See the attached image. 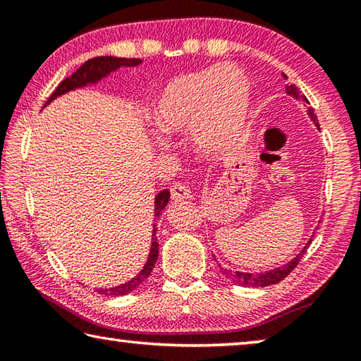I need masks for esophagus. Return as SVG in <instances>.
Returning a JSON list of instances; mask_svg holds the SVG:
<instances>
[{"label":"esophagus","instance_id":"esophagus-1","mask_svg":"<svg viewBox=\"0 0 361 361\" xmlns=\"http://www.w3.org/2000/svg\"><path fill=\"white\" fill-rule=\"evenodd\" d=\"M170 195H172L173 200L189 199V195H191V189H189L185 183H173V185L170 186Z\"/></svg>","mask_w":361,"mask_h":361}]
</instances>
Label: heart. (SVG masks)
Listing matches in <instances>:
<instances>
[{
	"label": "heart",
	"mask_w": 361,
	"mask_h": 361,
	"mask_svg": "<svg viewBox=\"0 0 361 361\" xmlns=\"http://www.w3.org/2000/svg\"><path fill=\"white\" fill-rule=\"evenodd\" d=\"M250 106V81L234 65L186 73L157 97L152 121L164 137L191 132L204 154H221L240 138Z\"/></svg>",
	"instance_id": "heart-1"
}]
</instances>
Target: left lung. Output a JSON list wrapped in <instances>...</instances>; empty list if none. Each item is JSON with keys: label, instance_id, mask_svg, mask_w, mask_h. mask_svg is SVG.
Instances as JSON below:
<instances>
[{"label": "left lung", "instance_id": "obj_1", "mask_svg": "<svg viewBox=\"0 0 361 361\" xmlns=\"http://www.w3.org/2000/svg\"><path fill=\"white\" fill-rule=\"evenodd\" d=\"M283 78L286 79V75H283ZM286 94L293 95V97H295V99H302L304 102H307V99H305V97H304L301 92H299V89L296 87L295 84L286 85ZM309 116H310V118H312V121L315 122V126L320 129L319 121H317V116L314 114L312 109H309ZM310 242H312V239L309 240L307 245L304 247L302 252L299 253L295 259L290 261V262H286V264L282 266V267L272 269V271L264 272V274H245V272H231V271H224V274L232 280V282L239 283V285H242V286H269V285H276V283H279V282H282V280H283L286 276H290V272L293 271V269H295V267L299 264V261H301L302 255H304L305 252H307Z\"/></svg>", "mask_w": 361, "mask_h": 361}]
</instances>
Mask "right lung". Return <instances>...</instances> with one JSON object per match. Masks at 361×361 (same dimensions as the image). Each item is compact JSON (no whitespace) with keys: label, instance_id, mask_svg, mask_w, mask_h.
<instances>
[{"label":"right lung","instance_id":"add662e5","mask_svg":"<svg viewBox=\"0 0 361 361\" xmlns=\"http://www.w3.org/2000/svg\"><path fill=\"white\" fill-rule=\"evenodd\" d=\"M140 63H142V60H140V59H121V57H105V56L90 59V60H87V62H84L81 66H79V68L75 73H73L71 76L65 78L63 81L57 85V89L54 90L52 95L47 99L46 105L49 102H52L54 99H56V97L68 92V90H73L76 87H82V85H85V84L100 81L103 76H106L108 73L121 68V66H137ZM169 197H170V192L167 191V189H164V191H161L156 195V199H154V219L159 215H161L164 209L167 207ZM156 226L157 224H154V234H156ZM154 234H152V235H154ZM157 255H159V243H157V239L154 237V239H152L149 258H148V261H146V264L142 269V272H140L135 279H132L130 282H127V283L114 286V288H105V290H97V291H99L100 295L122 296V295H127V293H130L135 288H138V286L142 285L145 280L151 276L152 269H154V264L157 261Z\"/></svg>","mask_w":361,"mask_h":361}]
</instances>
